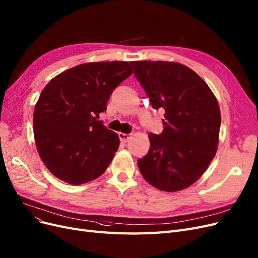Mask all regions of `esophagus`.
Listing matches in <instances>:
<instances>
[{"label":"esophagus","mask_w":258,"mask_h":258,"mask_svg":"<svg viewBox=\"0 0 258 258\" xmlns=\"http://www.w3.org/2000/svg\"><path fill=\"white\" fill-rule=\"evenodd\" d=\"M118 137H119V140L120 142H122V143H127V142L131 139V135H129V133H121L119 132L118 133Z\"/></svg>","instance_id":"esophagus-1"}]
</instances>
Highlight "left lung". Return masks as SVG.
I'll list each match as a JSON object with an SVG mask.
<instances>
[{
	"label": "left lung",
	"mask_w": 258,
	"mask_h": 258,
	"mask_svg": "<svg viewBox=\"0 0 258 258\" xmlns=\"http://www.w3.org/2000/svg\"><path fill=\"white\" fill-rule=\"evenodd\" d=\"M155 110L165 111L163 131L149 133L150 147L138 160L142 176L166 192L197 181L214 159L221 125L217 98L192 69L173 61H131Z\"/></svg>",
	"instance_id": "obj_1"
}]
</instances>
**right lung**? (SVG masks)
<instances>
[{
  "mask_svg": "<svg viewBox=\"0 0 258 258\" xmlns=\"http://www.w3.org/2000/svg\"><path fill=\"white\" fill-rule=\"evenodd\" d=\"M128 61L86 63L59 74L43 88L34 111L38 154L58 179L82 184L102 175L119 146L99 114L133 73Z\"/></svg>",
  "mask_w": 258,
  "mask_h": 258,
  "instance_id": "add662e5",
  "label": "right lung"
}]
</instances>
